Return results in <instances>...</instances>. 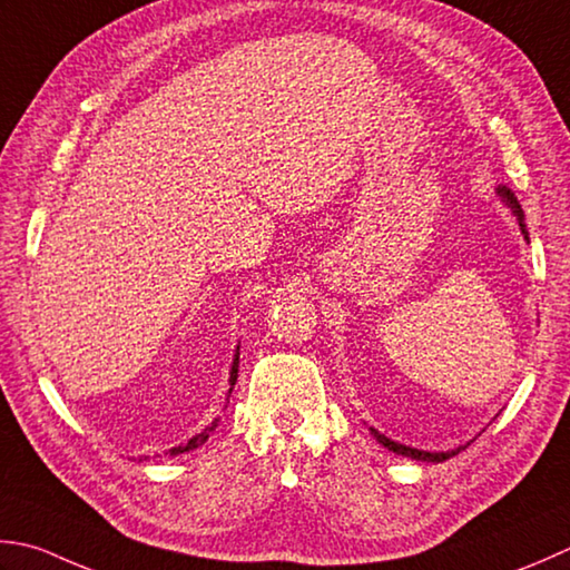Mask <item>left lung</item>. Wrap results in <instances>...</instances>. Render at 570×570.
Segmentation results:
<instances>
[{
    "instance_id": "1",
    "label": "left lung",
    "mask_w": 570,
    "mask_h": 570,
    "mask_svg": "<svg viewBox=\"0 0 570 570\" xmlns=\"http://www.w3.org/2000/svg\"><path fill=\"white\" fill-rule=\"evenodd\" d=\"M497 195H499V199L501 203H504L507 207H511V212H514V217H517V222H519V229H521V234H523V239H529V229H527V222H523V209H521V205H519V199H517V195L511 193V189L507 187V185H497ZM371 430V434H373V440L375 442H381L385 450H390V452H395V454H403V456H410V460H417V462H444V460H450V456H454V454H460L466 444H460V448H454V450H448V452H428V450H417V448H410V444H400V442H395V440H390V438H385L383 432H377L375 428H367Z\"/></svg>"
}]
</instances>
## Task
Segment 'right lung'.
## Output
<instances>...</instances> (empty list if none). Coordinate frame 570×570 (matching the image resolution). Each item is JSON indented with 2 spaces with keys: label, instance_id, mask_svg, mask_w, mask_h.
<instances>
[{
  "label": "right lung",
  "instance_id": "obj_1",
  "mask_svg": "<svg viewBox=\"0 0 570 570\" xmlns=\"http://www.w3.org/2000/svg\"><path fill=\"white\" fill-rule=\"evenodd\" d=\"M237 373H239V345H237V353H234V358H232V367H229V393H227V400H229V395H232L234 383H237ZM225 407H227V405H225ZM217 425H219V417L212 420V425H207L203 432L195 434V438H189L185 444H177V448L167 450L165 454L177 456V454H185V452H189V450H197L199 444H205V442L209 440V434L215 432V428H217ZM142 460H148V456H140V462H142Z\"/></svg>",
  "mask_w": 570,
  "mask_h": 570
}]
</instances>
